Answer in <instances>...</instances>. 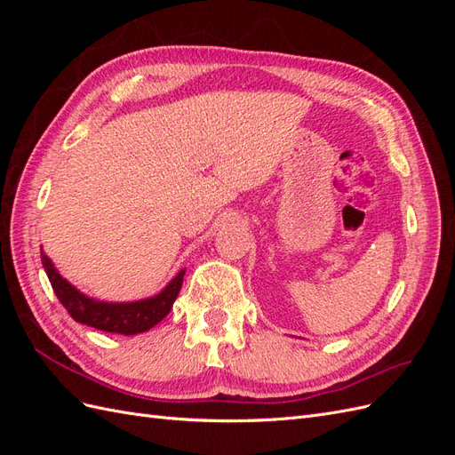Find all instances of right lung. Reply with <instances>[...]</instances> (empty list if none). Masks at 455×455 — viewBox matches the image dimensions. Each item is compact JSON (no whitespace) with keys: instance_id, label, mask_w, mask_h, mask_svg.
Instances as JSON below:
<instances>
[{"instance_id":"obj_1","label":"right lung","mask_w":455,"mask_h":455,"mask_svg":"<svg viewBox=\"0 0 455 455\" xmlns=\"http://www.w3.org/2000/svg\"><path fill=\"white\" fill-rule=\"evenodd\" d=\"M41 264L45 267L54 294L74 321L102 330V332L123 336L148 332L149 328L161 323L172 309L186 273V269L178 271L176 277L156 296L136 301H104L84 294L72 283H68L54 267L51 258L44 252V246H41Z\"/></svg>"}]
</instances>
